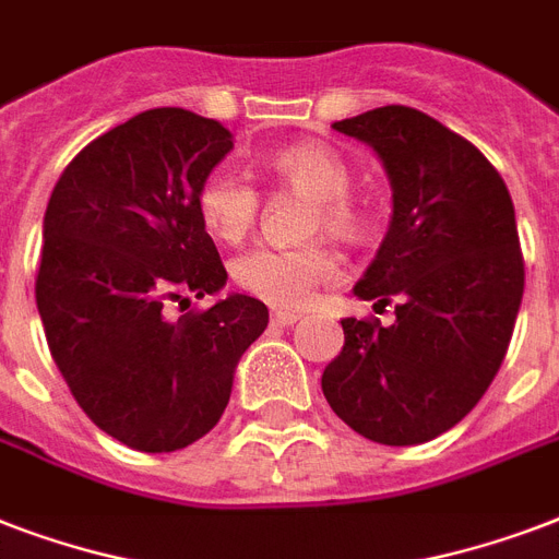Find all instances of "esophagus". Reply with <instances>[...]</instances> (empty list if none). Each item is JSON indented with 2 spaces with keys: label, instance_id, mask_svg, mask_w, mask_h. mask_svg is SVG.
<instances>
[{
  "label": "esophagus",
  "instance_id": "1",
  "mask_svg": "<svg viewBox=\"0 0 559 559\" xmlns=\"http://www.w3.org/2000/svg\"><path fill=\"white\" fill-rule=\"evenodd\" d=\"M298 319H301L298 310H275V313H272V322L281 324V328H289V324H296Z\"/></svg>",
  "mask_w": 559,
  "mask_h": 559
}]
</instances>
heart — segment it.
<instances>
[{
    "label": "heart",
    "mask_w": 559,
    "mask_h": 559,
    "mask_svg": "<svg viewBox=\"0 0 559 559\" xmlns=\"http://www.w3.org/2000/svg\"><path fill=\"white\" fill-rule=\"evenodd\" d=\"M266 168L278 182L293 191L316 200L319 214L313 228H324L336 237H357L362 231V211L350 200L354 170L342 153L322 142H298L281 147L266 159ZM197 209L211 235L235 243L254 226L261 197L235 170H214L200 193ZM336 263L322 246H301V249H272L258 246L231 263L237 287L266 305L301 307L307 305L319 284L333 278Z\"/></svg>",
    "instance_id": "obj_1"
}]
</instances>
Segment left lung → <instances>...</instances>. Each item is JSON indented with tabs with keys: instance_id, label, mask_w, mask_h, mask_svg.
<instances>
[{
	"instance_id": "obj_1",
	"label": "left lung",
	"mask_w": 559,
	"mask_h": 559,
	"mask_svg": "<svg viewBox=\"0 0 559 559\" xmlns=\"http://www.w3.org/2000/svg\"><path fill=\"white\" fill-rule=\"evenodd\" d=\"M333 130L389 177V231L354 296L394 298L397 319H342L322 391L368 441L426 443L469 415L511 345L525 289L513 200L478 147L420 109H368Z\"/></svg>"
}]
</instances>
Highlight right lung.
<instances>
[{
  "label": "right lung",
  "instance_id": "1",
  "mask_svg": "<svg viewBox=\"0 0 559 559\" xmlns=\"http://www.w3.org/2000/svg\"><path fill=\"white\" fill-rule=\"evenodd\" d=\"M235 147L214 118L159 107L86 144L57 179L37 270L48 350L78 406L116 441L174 452L217 426L235 368L270 322L231 293L197 193Z\"/></svg>",
  "mask_w": 559,
  "mask_h": 559
}]
</instances>
